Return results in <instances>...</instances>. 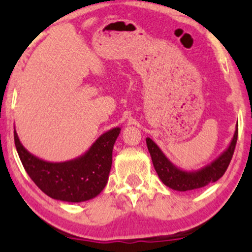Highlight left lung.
Listing matches in <instances>:
<instances>
[{
  "label": "left lung",
  "instance_id": "left-lung-1",
  "mask_svg": "<svg viewBox=\"0 0 252 252\" xmlns=\"http://www.w3.org/2000/svg\"><path fill=\"white\" fill-rule=\"evenodd\" d=\"M237 136H238V128H236L235 135L226 150H224L210 164L200 169L192 170V172L178 168L174 163L170 162L168 158L163 154L162 150L158 148V144L152 138L147 137L146 142L150 156H152L154 168L160 180L169 189L179 190V192H186V190L198 189L207 186L211 182L219 180L224 175L235 152Z\"/></svg>",
  "mask_w": 252,
  "mask_h": 252
}]
</instances>
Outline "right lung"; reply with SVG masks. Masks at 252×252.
<instances>
[{"label": "right lung", "instance_id": "obj_1", "mask_svg": "<svg viewBox=\"0 0 252 252\" xmlns=\"http://www.w3.org/2000/svg\"><path fill=\"white\" fill-rule=\"evenodd\" d=\"M120 132L121 128L104 132L85 154L65 162H48L31 154L15 130L14 141L26 172L45 194L60 201L82 202L94 199L105 187Z\"/></svg>", "mask_w": 252, "mask_h": 252}]
</instances>
